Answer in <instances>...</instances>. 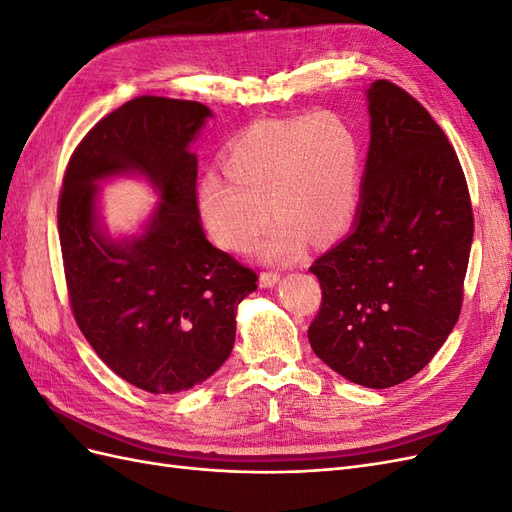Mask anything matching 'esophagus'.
I'll return each instance as SVG.
<instances>
[{"label": "esophagus", "mask_w": 512, "mask_h": 512, "mask_svg": "<svg viewBox=\"0 0 512 512\" xmlns=\"http://www.w3.org/2000/svg\"><path fill=\"white\" fill-rule=\"evenodd\" d=\"M258 282H260L262 288H273V286H277V282H280V275H277V273H260Z\"/></svg>", "instance_id": "esophagus-1"}]
</instances>
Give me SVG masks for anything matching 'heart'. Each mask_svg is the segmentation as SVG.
Segmentation results:
<instances>
[{
  "label": "heart",
  "mask_w": 512,
  "mask_h": 512,
  "mask_svg": "<svg viewBox=\"0 0 512 512\" xmlns=\"http://www.w3.org/2000/svg\"><path fill=\"white\" fill-rule=\"evenodd\" d=\"M224 170H207L198 207L211 237L243 252L267 222L258 254L290 262L307 239L327 243L350 228L361 194V143L350 123L329 111L258 121L226 147Z\"/></svg>",
  "instance_id": "1"
}]
</instances>
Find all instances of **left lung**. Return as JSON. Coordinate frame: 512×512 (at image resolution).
Listing matches in <instances>:
<instances>
[{
	"label": "left lung",
	"mask_w": 512,
	"mask_h": 512,
	"mask_svg": "<svg viewBox=\"0 0 512 512\" xmlns=\"http://www.w3.org/2000/svg\"><path fill=\"white\" fill-rule=\"evenodd\" d=\"M369 151L348 235L312 271L309 344L339 376L389 389L418 374L461 312L474 218L457 153L404 89H365Z\"/></svg>",
	"instance_id": "1"
}]
</instances>
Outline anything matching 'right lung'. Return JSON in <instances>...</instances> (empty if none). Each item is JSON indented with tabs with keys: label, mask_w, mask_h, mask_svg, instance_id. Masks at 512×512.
I'll return each instance as SVG.
<instances>
[{
	"label": "right lung",
	"mask_w": 512,
	"mask_h": 512,
	"mask_svg": "<svg viewBox=\"0 0 512 512\" xmlns=\"http://www.w3.org/2000/svg\"><path fill=\"white\" fill-rule=\"evenodd\" d=\"M209 117L190 100L126 102L76 147L59 196L76 324L119 378L156 395L188 391L224 365L237 307L258 280L200 224L190 147ZM117 176H141L161 198L134 236L113 238L101 222L99 183Z\"/></svg>",
	"instance_id": "right-lung-1"
}]
</instances>
